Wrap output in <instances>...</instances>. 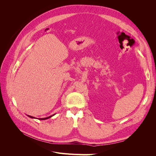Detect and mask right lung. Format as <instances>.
Returning a JSON list of instances; mask_svg holds the SVG:
<instances>
[{
	"label": "right lung",
	"instance_id": "right-lung-1",
	"mask_svg": "<svg viewBox=\"0 0 156 156\" xmlns=\"http://www.w3.org/2000/svg\"><path fill=\"white\" fill-rule=\"evenodd\" d=\"M55 114H54V115H51V116H48V117H46V118H43V119H39V120H46V119H49V118H51V117H52L53 116H54ZM29 117H30V118H31V119H36L35 117H33V116H29V115H27Z\"/></svg>",
	"mask_w": 156,
	"mask_h": 156
}]
</instances>
